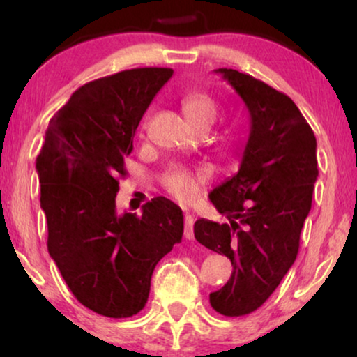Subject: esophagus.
<instances>
[{
    "label": "esophagus",
    "instance_id": "1",
    "mask_svg": "<svg viewBox=\"0 0 357 357\" xmlns=\"http://www.w3.org/2000/svg\"><path fill=\"white\" fill-rule=\"evenodd\" d=\"M193 216L192 214H185V229H183V236L185 238H188V241H192L193 238Z\"/></svg>",
    "mask_w": 357,
    "mask_h": 357
}]
</instances>
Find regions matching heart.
I'll list each match as a JSON object with an SVG mask.
<instances>
[{"label":"heart","instance_id":"heart-1","mask_svg":"<svg viewBox=\"0 0 357 357\" xmlns=\"http://www.w3.org/2000/svg\"><path fill=\"white\" fill-rule=\"evenodd\" d=\"M182 109L187 119L198 130H206L218 116V102L206 91L193 89L182 96ZM222 148H229V139L222 141ZM211 172L206 167H187L182 164H172L160 175V183L165 192L178 202L190 203L198 197L208 183Z\"/></svg>","mask_w":357,"mask_h":357}]
</instances>
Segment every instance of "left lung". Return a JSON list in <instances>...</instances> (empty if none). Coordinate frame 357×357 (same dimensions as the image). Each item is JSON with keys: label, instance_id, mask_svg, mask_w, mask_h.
<instances>
[{"label": "left lung", "instance_id": "8db88e82", "mask_svg": "<svg viewBox=\"0 0 357 357\" xmlns=\"http://www.w3.org/2000/svg\"><path fill=\"white\" fill-rule=\"evenodd\" d=\"M216 73L245 104L250 133L238 172L209 193L227 221L198 219L193 231L234 268L209 304L221 315L241 317L263 305L296 260L319 177L317 139L291 97L236 70Z\"/></svg>", "mask_w": 357, "mask_h": 357}]
</instances>
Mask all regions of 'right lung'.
<instances>
[{"label": "right lung", "instance_id": "obj_1", "mask_svg": "<svg viewBox=\"0 0 357 357\" xmlns=\"http://www.w3.org/2000/svg\"><path fill=\"white\" fill-rule=\"evenodd\" d=\"M170 68H135L73 92L53 115L37 155L48 253L82 305L110 319L136 315L151 276L183 236V214L164 197L141 214H119L115 197L125 158Z\"/></svg>", "mask_w": 357, "mask_h": 357}]
</instances>
